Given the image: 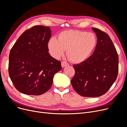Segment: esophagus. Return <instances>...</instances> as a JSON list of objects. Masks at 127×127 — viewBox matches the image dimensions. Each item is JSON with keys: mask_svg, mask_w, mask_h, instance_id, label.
<instances>
[{"mask_svg": "<svg viewBox=\"0 0 127 127\" xmlns=\"http://www.w3.org/2000/svg\"><path fill=\"white\" fill-rule=\"evenodd\" d=\"M68 64L67 62H66V61H62V62H61V66L63 68L68 66Z\"/></svg>", "mask_w": 127, "mask_h": 127, "instance_id": "esophagus-1", "label": "esophagus"}]
</instances>
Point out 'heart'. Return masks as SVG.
I'll return each mask as SVG.
<instances>
[{
	"label": "heart",
	"mask_w": 127,
	"mask_h": 127,
	"mask_svg": "<svg viewBox=\"0 0 127 127\" xmlns=\"http://www.w3.org/2000/svg\"><path fill=\"white\" fill-rule=\"evenodd\" d=\"M97 44L95 34L78 30H66L58 35V39L52 37L48 47L51 55L59 58L67 49V55L75 64L85 62L93 55Z\"/></svg>",
	"instance_id": "1"
}]
</instances>
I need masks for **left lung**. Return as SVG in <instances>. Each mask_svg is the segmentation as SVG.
Listing matches in <instances>:
<instances>
[{"label":"left lung","mask_w":127,"mask_h":127,"mask_svg":"<svg viewBox=\"0 0 127 127\" xmlns=\"http://www.w3.org/2000/svg\"><path fill=\"white\" fill-rule=\"evenodd\" d=\"M97 44L93 55L85 62L74 65L75 74L72 87L84 97H98L105 94L116 81L119 70L116 49L107 34L92 28Z\"/></svg>","instance_id":"obj_1"}]
</instances>
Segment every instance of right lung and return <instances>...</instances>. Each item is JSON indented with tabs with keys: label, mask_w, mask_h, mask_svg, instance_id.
<instances>
[{
	"label": "right lung",
	"mask_w": 127,
	"mask_h": 127,
	"mask_svg": "<svg viewBox=\"0 0 127 127\" xmlns=\"http://www.w3.org/2000/svg\"><path fill=\"white\" fill-rule=\"evenodd\" d=\"M51 36L49 27L34 26L25 31L11 49L9 75L21 93L31 95L45 93L51 87L54 75L61 69L60 61L48 52Z\"/></svg>",
	"instance_id": "obj_1"
}]
</instances>
